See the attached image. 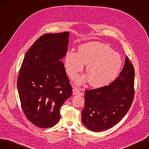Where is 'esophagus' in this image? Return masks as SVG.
Here are the masks:
<instances>
[{
  "label": "esophagus",
  "mask_w": 149,
  "mask_h": 149,
  "mask_svg": "<svg viewBox=\"0 0 149 149\" xmlns=\"http://www.w3.org/2000/svg\"><path fill=\"white\" fill-rule=\"evenodd\" d=\"M72 92H73V94L74 95H77L79 94V93L80 92L79 88H77V87H74L73 90H72Z\"/></svg>",
  "instance_id": "1"
}]
</instances>
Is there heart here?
I'll list each match as a JSON object with an SVG mask.
<instances>
[{"label":"heart","mask_w":149,"mask_h":149,"mask_svg":"<svg viewBox=\"0 0 149 149\" xmlns=\"http://www.w3.org/2000/svg\"><path fill=\"white\" fill-rule=\"evenodd\" d=\"M120 55L113 51L108 45L95 42L80 46L78 53L68 51L65 57V67L68 74L72 79L87 65L88 75L78 78L77 83L81 84L89 81L93 87H101L113 80L122 66Z\"/></svg>","instance_id":"obj_1"}]
</instances>
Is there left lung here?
I'll use <instances>...</instances> for the list:
<instances>
[{"instance_id": "left-lung-1", "label": "left lung", "mask_w": 149, "mask_h": 149, "mask_svg": "<svg viewBox=\"0 0 149 149\" xmlns=\"http://www.w3.org/2000/svg\"><path fill=\"white\" fill-rule=\"evenodd\" d=\"M135 70L126 56L119 76L105 86L85 91L81 121L93 132L107 130L118 124L129 110L134 97Z\"/></svg>"}]
</instances>
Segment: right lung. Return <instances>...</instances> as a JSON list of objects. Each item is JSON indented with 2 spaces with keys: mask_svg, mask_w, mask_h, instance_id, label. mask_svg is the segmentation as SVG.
<instances>
[{
  "mask_svg": "<svg viewBox=\"0 0 149 149\" xmlns=\"http://www.w3.org/2000/svg\"><path fill=\"white\" fill-rule=\"evenodd\" d=\"M69 32L45 34L25 54L17 79L23 113L40 128L56 125L60 109L71 96L72 87L61 61L66 56Z\"/></svg>",
  "mask_w": 149,
  "mask_h": 149,
  "instance_id": "1",
  "label": "right lung"
}]
</instances>
